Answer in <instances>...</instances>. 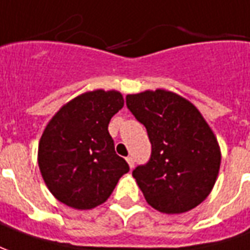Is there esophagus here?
<instances>
[{
    "instance_id": "1",
    "label": "esophagus",
    "mask_w": 250,
    "mask_h": 250,
    "mask_svg": "<svg viewBox=\"0 0 250 250\" xmlns=\"http://www.w3.org/2000/svg\"><path fill=\"white\" fill-rule=\"evenodd\" d=\"M126 162H128L129 167H130V168L135 167V159H133L132 156H128V158H126Z\"/></svg>"
}]
</instances>
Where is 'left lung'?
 Returning a JSON list of instances; mask_svg holds the SVG:
<instances>
[{"instance_id":"1","label":"left lung","mask_w":250,"mask_h":250,"mask_svg":"<svg viewBox=\"0 0 250 250\" xmlns=\"http://www.w3.org/2000/svg\"><path fill=\"white\" fill-rule=\"evenodd\" d=\"M147 129L151 158L132 175L147 203L163 214H182L207 199L218 178L220 148L197 107L166 89L126 96Z\"/></svg>"}]
</instances>
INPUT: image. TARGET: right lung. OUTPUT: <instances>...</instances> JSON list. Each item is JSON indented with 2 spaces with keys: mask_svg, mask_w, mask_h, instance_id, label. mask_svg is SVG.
<instances>
[{
  "mask_svg": "<svg viewBox=\"0 0 250 250\" xmlns=\"http://www.w3.org/2000/svg\"><path fill=\"white\" fill-rule=\"evenodd\" d=\"M122 107L121 92L96 89L76 96L50 120L38 147V165L57 200L76 209L95 208L128 173L107 129Z\"/></svg>",
  "mask_w": 250,
  "mask_h": 250,
  "instance_id": "add662e5",
  "label": "right lung"
}]
</instances>
